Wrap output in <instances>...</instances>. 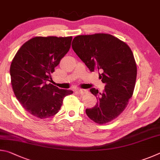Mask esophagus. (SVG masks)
Returning a JSON list of instances; mask_svg holds the SVG:
<instances>
[{"label":"esophagus","instance_id":"esophagus-1","mask_svg":"<svg viewBox=\"0 0 160 160\" xmlns=\"http://www.w3.org/2000/svg\"><path fill=\"white\" fill-rule=\"evenodd\" d=\"M86 92H87V91L85 90V89H78V90H77V93L79 95H84Z\"/></svg>","mask_w":160,"mask_h":160}]
</instances>
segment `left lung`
Listing matches in <instances>:
<instances>
[{"label":"left lung","mask_w":160,"mask_h":160,"mask_svg":"<svg viewBox=\"0 0 160 160\" xmlns=\"http://www.w3.org/2000/svg\"><path fill=\"white\" fill-rule=\"evenodd\" d=\"M72 47L91 72H100L99 78L105 84L102 93L95 88L90 90L98 102L86 109V114L97 124L112 121L133 96L137 67L132 51L124 41L108 33L77 36Z\"/></svg>","instance_id":"1"}]
</instances>
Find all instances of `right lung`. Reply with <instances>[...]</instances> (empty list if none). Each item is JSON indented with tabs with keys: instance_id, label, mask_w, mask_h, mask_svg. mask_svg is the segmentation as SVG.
<instances>
[{
	"instance_id": "right-lung-1",
	"label": "right lung",
	"mask_w": 160,
	"mask_h": 160,
	"mask_svg": "<svg viewBox=\"0 0 160 160\" xmlns=\"http://www.w3.org/2000/svg\"><path fill=\"white\" fill-rule=\"evenodd\" d=\"M72 36H36L21 46L10 65L11 84L25 110L40 119L57 114L72 91L48 83L55 67L71 47Z\"/></svg>"
}]
</instances>
